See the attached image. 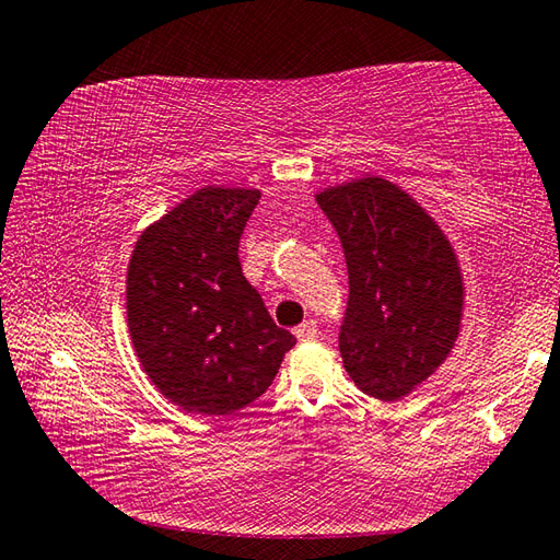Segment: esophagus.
<instances>
[{
	"instance_id": "1",
	"label": "esophagus",
	"mask_w": 560,
	"mask_h": 560,
	"mask_svg": "<svg viewBox=\"0 0 560 560\" xmlns=\"http://www.w3.org/2000/svg\"><path fill=\"white\" fill-rule=\"evenodd\" d=\"M293 332H296L299 340H313V338H318V325H315L313 320H303Z\"/></svg>"
}]
</instances>
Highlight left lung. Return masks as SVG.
Segmentation results:
<instances>
[{"instance_id":"left-lung-1","label":"left lung","mask_w":560,"mask_h":560,"mask_svg":"<svg viewBox=\"0 0 560 560\" xmlns=\"http://www.w3.org/2000/svg\"><path fill=\"white\" fill-rule=\"evenodd\" d=\"M318 206L348 264L345 370L374 399H399L441 368L460 330L463 279L451 242L384 178L323 190Z\"/></svg>"}]
</instances>
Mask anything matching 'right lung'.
<instances>
[{"instance_id": "1", "label": "right lung", "mask_w": 560, "mask_h": 560, "mask_svg": "<svg viewBox=\"0 0 560 560\" xmlns=\"http://www.w3.org/2000/svg\"><path fill=\"white\" fill-rule=\"evenodd\" d=\"M259 190L200 188L139 237L127 323L159 392L186 411L225 416L269 389L296 338L242 273L240 237Z\"/></svg>"}]
</instances>
